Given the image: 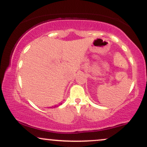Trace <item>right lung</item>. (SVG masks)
<instances>
[{"label":"right lung","mask_w":147,"mask_h":147,"mask_svg":"<svg viewBox=\"0 0 147 147\" xmlns=\"http://www.w3.org/2000/svg\"><path fill=\"white\" fill-rule=\"evenodd\" d=\"M61 104H62V103H61V104H59V105H56V106H54V107H58L59 106L61 105Z\"/></svg>","instance_id":"obj_1"}]
</instances>
